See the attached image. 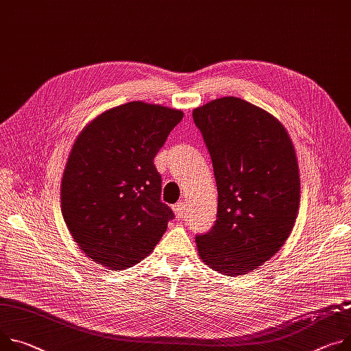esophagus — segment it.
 Returning <instances> with one entry per match:
<instances>
[{"label": "esophagus", "instance_id": "obj_1", "mask_svg": "<svg viewBox=\"0 0 351 351\" xmlns=\"http://www.w3.org/2000/svg\"><path fill=\"white\" fill-rule=\"evenodd\" d=\"M184 208H186V203L184 202H178L175 206H173V213L176 215L178 219H182L184 217Z\"/></svg>", "mask_w": 351, "mask_h": 351}]
</instances>
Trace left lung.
<instances>
[{
  "label": "left lung",
  "instance_id": "left-lung-1",
  "mask_svg": "<svg viewBox=\"0 0 351 351\" xmlns=\"http://www.w3.org/2000/svg\"><path fill=\"white\" fill-rule=\"evenodd\" d=\"M218 190L213 228L196 237L200 259L226 276L267 262L290 237L300 207L295 149L284 125L241 98L193 110Z\"/></svg>",
  "mask_w": 351,
  "mask_h": 351
}]
</instances>
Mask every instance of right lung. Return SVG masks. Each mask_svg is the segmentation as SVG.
Masks as SVG:
<instances>
[{"instance_id":"add662e5","label":"right lung","mask_w":351,"mask_h":351,"mask_svg":"<svg viewBox=\"0 0 351 351\" xmlns=\"http://www.w3.org/2000/svg\"><path fill=\"white\" fill-rule=\"evenodd\" d=\"M183 112L129 102L95 117L77 137L61 180V213L80 249L110 270L154 250L173 211L161 202L154 158Z\"/></svg>"}]
</instances>
